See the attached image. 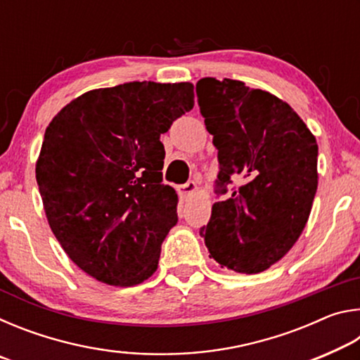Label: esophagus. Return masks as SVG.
<instances>
[{"label":"esophagus","instance_id":"esophagus-1","mask_svg":"<svg viewBox=\"0 0 360 360\" xmlns=\"http://www.w3.org/2000/svg\"><path fill=\"white\" fill-rule=\"evenodd\" d=\"M197 184H195L193 181H188L187 184H182L181 187H179V192L184 195V197H188V195H192V193H195L197 192Z\"/></svg>","mask_w":360,"mask_h":360}]
</instances>
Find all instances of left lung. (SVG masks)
<instances>
[{
	"mask_svg": "<svg viewBox=\"0 0 360 360\" xmlns=\"http://www.w3.org/2000/svg\"><path fill=\"white\" fill-rule=\"evenodd\" d=\"M205 125L217 148L219 192L200 235L210 257L236 273L265 271L302 235L318 188V143L288 103L233 79L197 84Z\"/></svg>",
	"mask_w": 360,
	"mask_h": 360,
	"instance_id": "left-lung-1",
	"label": "left lung"
}]
</instances>
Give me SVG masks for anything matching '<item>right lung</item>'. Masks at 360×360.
I'll return each instance as SVG.
<instances>
[{
    "instance_id": "obj_1",
    "label": "right lung",
    "mask_w": 360,
    "mask_h": 360,
    "mask_svg": "<svg viewBox=\"0 0 360 360\" xmlns=\"http://www.w3.org/2000/svg\"><path fill=\"white\" fill-rule=\"evenodd\" d=\"M193 105L192 82H129L82 94L46 129L36 181L47 222L96 281L130 288L155 273L178 222L160 135Z\"/></svg>"
}]
</instances>
